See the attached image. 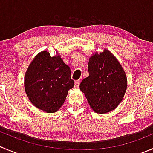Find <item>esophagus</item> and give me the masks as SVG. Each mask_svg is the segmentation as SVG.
Masks as SVG:
<instances>
[{"label":"esophagus","mask_w":153,"mask_h":153,"mask_svg":"<svg viewBox=\"0 0 153 153\" xmlns=\"http://www.w3.org/2000/svg\"><path fill=\"white\" fill-rule=\"evenodd\" d=\"M79 85H80V81H75V88H79Z\"/></svg>","instance_id":"34e87169"}]
</instances>
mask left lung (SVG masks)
I'll return each mask as SVG.
<instances>
[{
    "label": "left lung",
    "instance_id": "obj_1",
    "mask_svg": "<svg viewBox=\"0 0 153 153\" xmlns=\"http://www.w3.org/2000/svg\"><path fill=\"white\" fill-rule=\"evenodd\" d=\"M89 76L80 84L89 105L98 114L114 110L120 105L127 88V78L117 59L108 50L90 57Z\"/></svg>",
    "mask_w": 153,
    "mask_h": 153
}]
</instances>
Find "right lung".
Listing matches in <instances>:
<instances>
[{"label": "right lung", "mask_w": 153, "mask_h": 153, "mask_svg": "<svg viewBox=\"0 0 153 153\" xmlns=\"http://www.w3.org/2000/svg\"><path fill=\"white\" fill-rule=\"evenodd\" d=\"M73 87L69 66L60 55L51 57L47 51L36 56L25 73V89L30 101L47 113L58 111Z\"/></svg>", "instance_id": "right-lung-1"}]
</instances>
